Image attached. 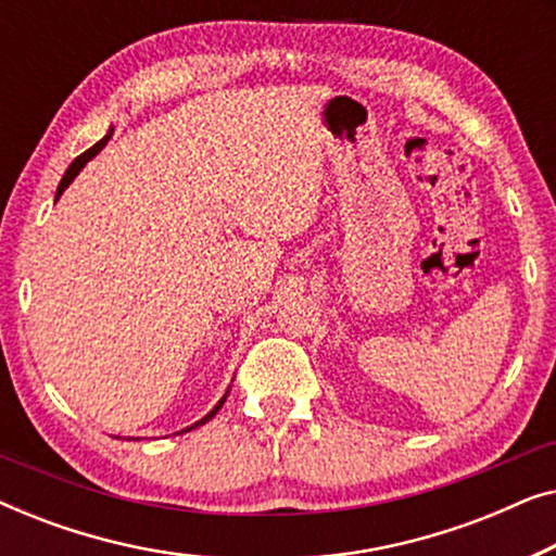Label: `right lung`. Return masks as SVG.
Instances as JSON below:
<instances>
[{
	"label": "right lung",
	"instance_id": "right-lung-1",
	"mask_svg": "<svg viewBox=\"0 0 556 556\" xmlns=\"http://www.w3.org/2000/svg\"><path fill=\"white\" fill-rule=\"evenodd\" d=\"M111 136H113V128H109V134H105V136H103V139L96 143V147H90V149L86 151V154H80L78 159H75V162H73L71 166H67V172L63 174V179H60V185H58V192H55V202L60 200V197H63V192H65V189L73 185V179H75V177H78V174H80V169H83V166H86V164H88V162H90V159H93V156H98V151H101V149L105 147V143H109V139H111ZM227 394H230V390H227V392L223 394V397H219V402H217V405H215V407H212V409H210V413L202 417V420H197L194 425H189V428H185V430H181V432H189V430L200 428V425H204V422H210V420H212V417H215V415L219 413V407H223V405H225Z\"/></svg>",
	"mask_w": 556,
	"mask_h": 556
}]
</instances>
